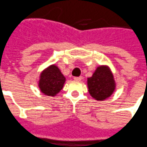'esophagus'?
<instances>
[{
    "label": "esophagus",
    "mask_w": 147,
    "mask_h": 147,
    "mask_svg": "<svg viewBox=\"0 0 147 147\" xmlns=\"http://www.w3.org/2000/svg\"><path fill=\"white\" fill-rule=\"evenodd\" d=\"M74 79L75 81H81L82 79V77H74Z\"/></svg>",
    "instance_id": "1"
}]
</instances>
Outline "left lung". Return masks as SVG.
<instances>
[{
    "mask_svg": "<svg viewBox=\"0 0 147 147\" xmlns=\"http://www.w3.org/2000/svg\"><path fill=\"white\" fill-rule=\"evenodd\" d=\"M88 91L92 98L103 101L109 98L116 89V82L110 68L100 65L93 75L87 78Z\"/></svg>",
    "mask_w": 147,
    "mask_h": 147,
    "instance_id": "1",
    "label": "left lung"
}]
</instances>
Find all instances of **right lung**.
<instances>
[{"instance_id":"right-lung-1","label":"right lung","mask_w":147,"mask_h":147,"mask_svg":"<svg viewBox=\"0 0 147 147\" xmlns=\"http://www.w3.org/2000/svg\"><path fill=\"white\" fill-rule=\"evenodd\" d=\"M65 78L57 65H52L40 74L39 87L40 91L48 96H56L62 90Z\"/></svg>"}]
</instances>
